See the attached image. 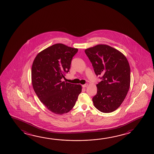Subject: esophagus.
Segmentation results:
<instances>
[{"mask_svg":"<svg viewBox=\"0 0 154 154\" xmlns=\"http://www.w3.org/2000/svg\"><path fill=\"white\" fill-rule=\"evenodd\" d=\"M87 86H88V84H85V85H82V87H83V88H85V87H87Z\"/></svg>","mask_w":154,"mask_h":154,"instance_id":"34e87169","label":"esophagus"}]
</instances>
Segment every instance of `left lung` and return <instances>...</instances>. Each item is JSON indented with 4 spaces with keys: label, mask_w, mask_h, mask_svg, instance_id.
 I'll list each match as a JSON object with an SVG mask.
<instances>
[{
    "label": "left lung",
    "mask_w": 154,
    "mask_h": 154,
    "mask_svg": "<svg viewBox=\"0 0 154 154\" xmlns=\"http://www.w3.org/2000/svg\"><path fill=\"white\" fill-rule=\"evenodd\" d=\"M97 76V93L92 99L96 109L103 113L117 109L130 85V67L126 57L113 48L99 45L85 51Z\"/></svg>",
    "instance_id": "left-lung-1"
}]
</instances>
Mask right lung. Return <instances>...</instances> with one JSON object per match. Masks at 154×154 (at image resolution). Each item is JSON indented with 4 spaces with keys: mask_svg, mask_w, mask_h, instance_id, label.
Segmentation results:
<instances>
[{
    "mask_svg": "<svg viewBox=\"0 0 154 154\" xmlns=\"http://www.w3.org/2000/svg\"><path fill=\"white\" fill-rule=\"evenodd\" d=\"M78 49L59 43L37 54L31 69L32 87L40 101L56 115L70 111L81 92L80 85L65 83L61 79L69 71Z\"/></svg>",
    "mask_w": 154,
    "mask_h": 154,
    "instance_id": "obj_1",
    "label": "right lung"
}]
</instances>
